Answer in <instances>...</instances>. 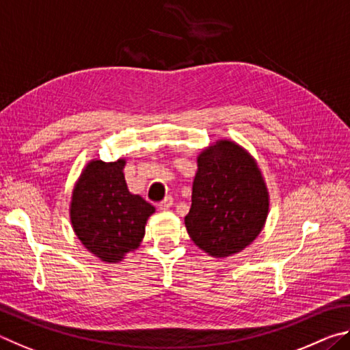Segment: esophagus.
Instances as JSON below:
<instances>
[{
  "label": "esophagus",
  "mask_w": 350,
  "mask_h": 350,
  "mask_svg": "<svg viewBox=\"0 0 350 350\" xmlns=\"http://www.w3.org/2000/svg\"><path fill=\"white\" fill-rule=\"evenodd\" d=\"M159 209L161 211H167V209H170L172 206H174V198L172 197H165L163 201H159Z\"/></svg>",
  "instance_id": "obj_1"
}]
</instances>
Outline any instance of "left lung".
I'll list each match as a JSON object with an SVG mask.
<instances>
[{"label":"left lung","mask_w":350,"mask_h":350,"mask_svg":"<svg viewBox=\"0 0 350 350\" xmlns=\"http://www.w3.org/2000/svg\"><path fill=\"white\" fill-rule=\"evenodd\" d=\"M269 211L265 181L254 158L232 141H218L198 157L189 235L212 256L240 252L261 232Z\"/></svg>","instance_id":"left-lung-1"}]
</instances>
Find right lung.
<instances>
[{
  "mask_svg": "<svg viewBox=\"0 0 350 350\" xmlns=\"http://www.w3.org/2000/svg\"><path fill=\"white\" fill-rule=\"evenodd\" d=\"M124 164V159L89 163L72 195L73 230L92 254L109 262L139 246L147 218L155 212L144 198L129 192Z\"/></svg>",
  "mask_w": 350,
  "mask_h": 350,
  "instance_id": "1",
  "label": "right lung"
}]
</instances>
